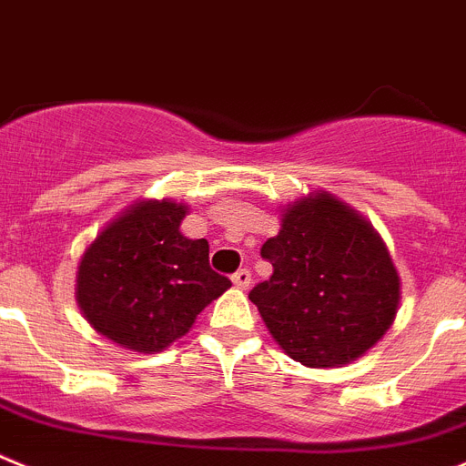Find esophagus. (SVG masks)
<instances>
[{
	"instance_id": "esophagus-1",
	"label": "esophagus",
	"mask_w": 466,
	"mask_h": 466,
	"mask_svg": "<svg viewBox=\"0 0 466 466\" xmlns=\"http://www.w3.org/2000/svg\"><path fill=\"white\" fill-rule=\"evenodd\" d=\"M250 280H253V276H250L248 269H238L237 274H232V283L237 285V288H241V290H246V288H248Z\"/></svg>"
}]
</instances>
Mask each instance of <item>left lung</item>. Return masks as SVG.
<instances>
[{
	"mask_svg": "<svg viewBox=\"0 0 466 466\" xmlns=\"http://www.w3.org/2000/svg\"><path fill=\"white\" fill-rule=\"evenodd\" d=\"M274 274L250 290L264 325L306 367L360 358L392 325L400 276L374 228L329 195L283 213L259 250Z\"/></svg>",
	"mask_w": 466,
	"mask_h": 466,
	"instance_id": "obj_1",
	"label": "left lung"
}]
</instances>
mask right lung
<instances>
[{"label": "right lung", "instance_id": "1", "mask_svg": "<svg viewBox=\"0 0 466 466\" xmlns=\"http://www.w3.org/2000/svg\"><path fill=\"white\" fill-rule=\"evenodd\" d=\"M186 211L174 202H144L90 243L78 267L76 299L99 334L157 353L232 285L211 269L207 238L178 232Z\"/></svg>", "mask_w": 466, "mask_h": 466}]
</instances>
